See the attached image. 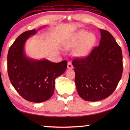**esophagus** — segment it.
<instances>
[{"mask_svg": "<svg viewBox=\"0 0 130 130\" xmlns=\"http://www.w3.org/2000/svg\"><path fill=\"white\" fill-rule=\"evenodd\" d=\"M73 65H72V63L70 62H68V69H73Z\"/></svg>", "mask_w": 130, "mask_h": 130, "instance_id": "esophagus-1", "label": "esophagus"}]
</instances>
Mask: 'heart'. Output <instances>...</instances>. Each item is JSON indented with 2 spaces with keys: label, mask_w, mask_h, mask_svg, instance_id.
I'll list each match as a JSON object with an SVG mask.
<instances>
[{
  "label": "heart",
  "mask_w": 130,
  "mask_h": 130,
  "mask_svg": "<svg viewBox=\"0 0 130 130\" xmlns=\"http://www.w3.org/2000/svg\"><path fill=\"white\" fill-rule=\"evenodd\" d=\"M95 36L92 33H88L85 30H80L77 32L65 45L67 50H74V55L78 57L86 56L91 51L96 42Z\"/></svg>",
  "instance_id": "1"
}]
</instances>
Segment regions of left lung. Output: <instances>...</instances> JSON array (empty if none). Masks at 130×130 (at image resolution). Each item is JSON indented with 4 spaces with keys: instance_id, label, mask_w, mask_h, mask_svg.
Returning <instances> with one entry per match:
<instances>
[{
    "instance_id": "8db88e82",
    "label": "left lung",
    "mask_w": 130,
    "mask_h": 130,
    "mask_svg": "<svg viewBox=\"0 0 130 130\" xmlns=\"http://www.w3.org/2000/svg\"><path fill=\"white\" fill-rule=\"evenodd\" d=\"M101 39L87 58L74 59L75 84L81 98L97 102L108 98L115 91L122 77V52L113 37L100 29Z\"/></svg>"
}]
</instances>
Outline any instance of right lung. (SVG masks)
Here are the masks:
<instances>
[{"mask_svg": "<svg viewBox=\"0 0 130 130\" xmlns=\"http://www.w3.org/2000/svg\"><path fill=\"white\" fill-rule=\"evenodd\" d=\"M42 27L21 34L11 46L7 56L8 74L12 86L22 98L33 103H42L51 98L55 79L67 68L65 60L55 63L47 59L36 60L27 56L26 41Z\"/></svg>", "mask_w": 130, "mask_h": 130, "instance_id": "obj_1", "label": "right lung"}]
</instances>
